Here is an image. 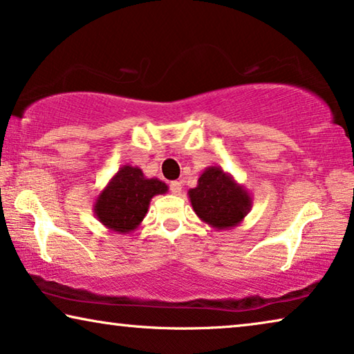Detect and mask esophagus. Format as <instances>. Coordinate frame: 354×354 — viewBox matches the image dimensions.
I'll list each match as a JSON object with an SVG mask.
<instances>
[{
  "mask_svg": "<svg viewBox=\"0 0 354 354\" xmlns=\"http://www.w3.org/2000/svg\"><path fill=\"white\" fill-rule=\"evenodd\" d=\"M170 191H171V194H175V195L181 194V191H183L181 181H171L170 183Z\"/></svg>",
  "mask_w": 354,
  "mask_h": 354,
  "instance_id": "1",
  "label": "esophagus"
}]
</instances>
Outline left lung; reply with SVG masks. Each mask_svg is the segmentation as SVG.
Listing matches in <instances>:
<instances>
[{
    "instance_id": "obj_1",
    "label": "left lung",
    "mask_w": 354,
    "mask_h": 354,
    "mask_svg": "<svg viewBox=\"0 0 354 354\" xmlns=\"http://www.w3.org/2000/svg\"><path fill=\"white\" fill-rule=\"evenodd\" d=\"M195 214L216 230H230L240 225L251 211L252 197L221 167L205 168L197 187L189 189Z\"/></svg>"
}]
</instances>
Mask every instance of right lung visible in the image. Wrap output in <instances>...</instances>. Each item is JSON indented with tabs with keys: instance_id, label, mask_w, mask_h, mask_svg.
<instances>
[{
	"instance_id": "obj_1",
	"label": "right lung",
	"mask_w": 354,
	"mask_h": 354,
	"mask_svg": "<svg viewBox=\"0 0 354 354\" xmlns=\"http://www.w3.org/2000/svg\"><path fill=\"white\" fill-rule=\"evenodd\" d=\"M168 192V186L157 178H146L138 167L122 165L109 179L93 203V214L108 230L130 234L145 219L154 195Z\"/></svg>"
}]
</instances>
